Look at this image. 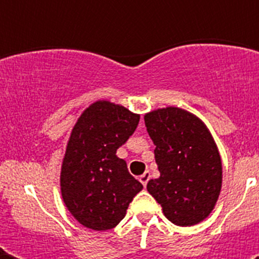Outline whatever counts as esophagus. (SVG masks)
Returning a JSON list of instances; mask_svg holds the SVG:
<instances>
[{
  "instance_id": "34e87169",
  "label": "esophagus",
  "mask_w": 259,
  "mask_h": 259,
  "mask_svg": "<svg viewBox=\"0 0 259 259\" xmlns=\"http://www.w3.org/2000/svg\"><path fill=\"white\" fill-rule=\"evenodd\" d=\"M149 177H150V173L146 170L144 175H141L140 176V181H141V184L144 185V187H146V184H148V181H149Z\"/></svg>"
}]
</instances>
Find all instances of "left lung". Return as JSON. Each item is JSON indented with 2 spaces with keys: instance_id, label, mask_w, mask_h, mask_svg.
Segmentation results:
<instances>
[{
  "instance_id": "1",
  "label": "left lung",
  "mask_w": 259,
  "mask_h": 259,
  "mask_svg": "<svg viewBox=\"0 0 259 259\" xmlns=\"http://www.w3.org/2000/svg\"><path fill=\"white\" fill-rule=\"evenodd\" d=\"M145 126L160 170L146 185L148 192L175 225L200 223L222 188V161L212 136L196 115L179 107L150 111Z\"/></svg>"
}]
</instances>
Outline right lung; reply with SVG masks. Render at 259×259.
Instances as JSON below:
<instances>
[{
  "mask_svg": "<svg viewBox=\"0 0 259 259\" xmlns=\"http://www.w3.org/2000/svg\"><path fill=\"white\" fill-rule=\"evenodd\" d=\"M140 115L98 101L75 123L60 173L64 204L87 229L105 231L125 218L142 184L127 170L117 149L136 132Z\"/></svg>",
  "mask_w": 259,
  "mask_h": 259,
  "instance_id": "obj_1",
  "label": "right lung"
}]
</instances>
